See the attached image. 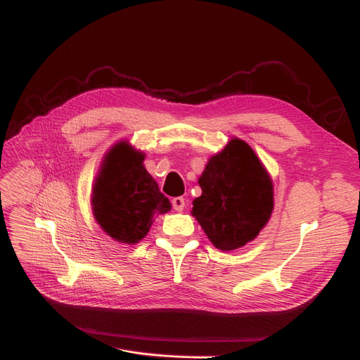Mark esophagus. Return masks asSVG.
<instances>
[{
	"mask_svg": "<svg viewBox=\"0 0 360 360\" xmlns=\"http://www.w3.org/2000/svg\"><path fill=\"white\" fill-rule=\"evenodd\" d=\"M172 207L174 211H182L186 207V199L184 198H173L172 199Z\"/></svg>",
	"mask_w": 360,
	"mask_h": 360,
	"instance_id": "obj_1",
	"label": "esophagus"
}]
</instances>
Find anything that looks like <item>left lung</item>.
I'll use <instances>...</instances> for the list:
<instances>
[{
    "mask_svg": "<svg viewBox=\"0 0 360 360\" xmlns=\"http://www.w3.org/2000/svg\"><path fill=\"white\" fill-rule=\"evenodd\" d=\"M202 196L191 214L215 248L235 250L252 241L273 211V184L248 143L233 139L199 178Z\"/></svg>",
    "mask_w": 360,
    "mask_h": 360,
    "instance_id": "obj_1",
    "label": "left lung"
}]
</instances>
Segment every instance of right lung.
<instances>
[{"instance_id":"add662e5","label":"right lung","mask_w":360,"mask_h":360,"mask_svg":"<svg viewBox=\"0 0 360 360\" xmlns=\"http://www.w3.org/2000/svg\"><path fill=\"white\" fill-rule=\"evenodd\" d=\"M145 155L122 141L102 164L94 187V214L111 238L134 244L146 237L153 219L170 211V202L143 167Z\"/></svg>"}]
</instances>
